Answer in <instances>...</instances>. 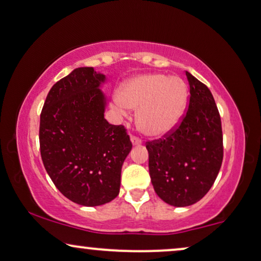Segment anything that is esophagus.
I'll return each instance as SVG.
<instances>
[{"label":"esophagus","instance_id":"obj_1","mask_svg":"<svg viewBox=\"0 0 261 261\" xmlns=\"http://www.w3.org/2000/svg\"><path fill=\"white\" fill-rule=\"evenodd\" d=\"M130 140H132V144H133V145H140L141 144V139L139 137H135V135H132Z\"/></svg>","mask_w":261,"mask_h":261}]
</instances>
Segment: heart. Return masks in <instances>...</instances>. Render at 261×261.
<instances>
[{
    "label": "heart",
    "instance_id": "1",
    "mask_svg": "<svg viewBox=\"0 0 261 261\" xmlns=\"http://www.w3.org/2000/svg\"><path fill=\"white\" fill-rule=\"evenodd\" d=\"M188 90L177 76L143 74L124 81L114 107L121 114L137 110V126L148 137H162L177 126L187 106Z\"/></svg>",
    "mask_w": 261,
    "mask_h": 261
}]
</instances>
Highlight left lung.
<instances>
[{
    "mask_svg": "<svg viewBox=\"0 0 261 261\" xmlns=\"http://www.w3.org/2000/svg\"><path fill=\"white\" fill-rule=\"evenodd\" d=\"M186 75L189 103L181 122L157 140L146 141L154 192L177 207L204 197L223 162L222 122L211 91L191 73Z\"/></svg>",
    "mask_w": 261,
    "mask_h": 261,
    "instance_id": "left-lung-1",
    "label": "left lung"
}]
</instances>
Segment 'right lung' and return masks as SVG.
Here are the masks:
<instances>
[{
  "mask_svg": "<svg viewBox=\"0 0 261 261\" xmlns=\"http://www.w3.org/2000/svg\"><path fill=\"white\" fill-rule=\"evenodd\" d=\"M104 80L92 67L74 69L51 87L40 113L44 168L64 197L83 206L117 197L121 169L132 150L126 128L104 118Z\"/></svg>",
  "mask_w": 261,
  "mask_h": 261,
  "instance_id": "add662e5",
  "label": "right lung"
}]
</instances>
